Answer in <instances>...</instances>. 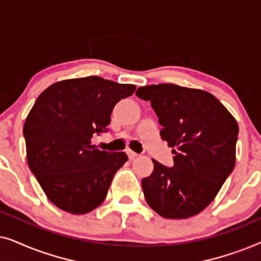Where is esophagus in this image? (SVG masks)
I'll list each match as a JSON object with an SVG mask.
<instances>
[{
  "mask_svg": "<svg viewBox=\"0 0 261 261\" xmlns=\"http://www.w3.org/2000/svg\"><path fill=\"white\" fill-rule=\"evenodd\" d=\"M126 153H127V155H128V158H129V160H134L138 156L137 153L132 151V149H127Z\"/></svg>",
  "mask_w": 261,
  "mask_h": 261,
  "instance_id": "esophagus-1",
  "label": "esophagus"
}]
</instances>
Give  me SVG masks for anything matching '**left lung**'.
Masks as SVG:
<instances>
[{
	"instance_id": "obj_1",
	"label": "left lung",
	"mask_w": 261,
	"mask_h": 261,
	"mask_svg": "<svg viewBox=\"0 0 261 261\" xmlns=\"http://www.w3.org/2000/svg\"><path fill=\"white\" fill-rule=\"evenodd\" d=\"M137 96L151 101L172 147V167L152 159L153 172L141 180L147 204L165 219H189L214 201L237 160L239 126L208 91L176 84L146 85Z\"/></svg>"
}]
</instances>
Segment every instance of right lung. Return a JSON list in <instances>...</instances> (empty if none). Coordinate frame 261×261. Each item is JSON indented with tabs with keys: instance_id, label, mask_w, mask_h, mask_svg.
Wrapping results in <instances>:
<instances>
[{
	"instance_id": "right-lung-1",
	"label": "right lung",
	"mask_w": 261,
	"mask_h": 261,
	"mask_svg": "<svg viewBox=\"0 0 261 261\" xmlns=\"http://www.w3.org/2000/svg\"><path fill=\"white\" fill-rule=\"evenodd\" d=\"M135 88L91 76L57 82L39 95L23 124L27 163L59 209L82 215L105 201L128 156L99 151L91 139L107 132L113 108Z\"/></svg>"
}]
</instances>
